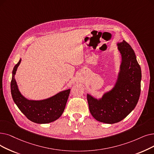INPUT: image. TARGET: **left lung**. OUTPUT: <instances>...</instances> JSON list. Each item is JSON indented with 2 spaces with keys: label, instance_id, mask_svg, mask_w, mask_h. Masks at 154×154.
Listing matches in <instances>:
<instances>
[{
  "label": "left lung",
  "instance_id": "8db88e82",
  "mask_svg": "<svg viewBox=\"0 0 154 154\" xmlns=\"http://www.w3.org/2000/svg\"><path fill=\"white\" fill-rule=\"evenodd\" d=\"M116 45L121 55V63L113 87L99 98L87 94L92 116L108 124L122 121L134 109L141 88L142 71L134 51L125 40Z\"/></svg>",
  "mask_w": 154,
  "mask_h": 154
}]
</instances>
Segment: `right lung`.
<instances>
[{
  "label": "right lung",
  "instance_id": "add662e5",
  "mask_svg": "<svg viewBox=\"0 0 154 154\" xmlns=\"http://www.w3.org/2000/svg\"><path fill=\"white\" fill-rule=\"evenodd\" d=\"M21 58L14 66L11 82V94L15 104L30 121L46 124L55 121L62 116L67 102L70 89L60 91L56 94L42 100L29 99L20 92L15 75Z\"/></svg>",
  "mask_w": 154,
  "mask_h": 154
}]
</instances>
